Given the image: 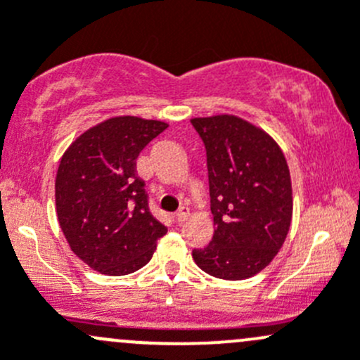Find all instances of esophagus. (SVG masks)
I'll list each match as a JSON object with an SVG mask.
<instances>
[{
    "label": "esophagus",
    "mask_w": 360,
    "mask_h": 360,
    "mask_svg": "<svg viewBox=\"0 0 360 360\" xmlns=\"http://www.w3.org/2000/svg\"><path fill=\"white\" fill-rule=\"evenodd\" d=\"M188 216H190V210H188V207H181V209L177 210L176 216H174V219H176V223L181 224L188 219Z\"/></svg>",
    "instance_id": "obj_1"
}]
</instances>
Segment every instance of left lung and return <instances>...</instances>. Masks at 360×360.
Wrapping results in <instances>:
<instances>
[{
  "label": "left lung",
  "mask_w": 360,
  "mask_h": 360,
  "mask_svg": "<svg viewBox=\"0 0 360 360\" xmlns=\"http://www.w3.org/2000/svg\"><path fill=\"white\" fill-rule=\"evenodd\" d=\"M207 150L214 237L193 250L205 274L254 277L274 261L292 221V184L277 141L235 115L191 118Z\"/></svg>",
  "instance_id": "obj_1"
}]
</instances>
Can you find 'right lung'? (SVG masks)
<instances>
[{
    "label": "right lung",
    "mask_w": 360,
    "mask_h": 360,
    "mask_svg": "<svg viewBox=\"0 0 360 360\" xmlns=\"http://www.w3.org/2000/svg\"><path fill=\"white\" fill-rule=\"evenodd\" d=\"M165 122L112 116L79 134L60 158L56 209L69 248L92 270L118 277L143 268L167 228L151 216L136 160Z\"/></svg>",
    "instance_id": "right-lung-1"
}]
</instances>
